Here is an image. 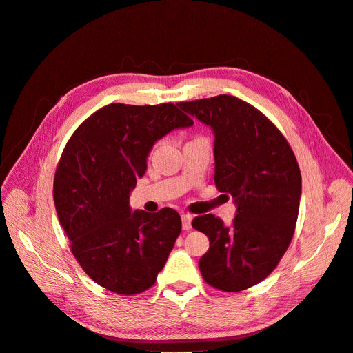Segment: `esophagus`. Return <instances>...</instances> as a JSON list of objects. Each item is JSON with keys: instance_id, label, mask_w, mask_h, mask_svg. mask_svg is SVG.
Here are the masks:
<instances>
[{"instance_id": "34e87169", "label": "esophagus", "mask_w": 353, "mask_h": 353, "mask_svg": "<svg viewBox=\"0 0 353 353\" xmlns=\"http://www.w3.org/2000/svg\"><path fill=\"white\" fill-rule=\"evenodd\" d=\"M181 221H183V228L184 230H190L191 228V221H193V216L188 215V213H184V215L181 216Z\"/></svg>"}]
</instances>
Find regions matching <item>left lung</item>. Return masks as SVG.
Returning <instances> with one entry per match:
<instances>
[{"label":"left lung","mask_w":353,"mask_h":353,"mask_svg":"<svg viewBox=\"0 0 353 353\" xmlns=\"http://www.w3.org/2000/svg\"><path fill=\"white\" fill-rule=\"evenodd\" d=\"M178 105L212 128L215 184L237 208L230 227L212 213L194 218L210 243L200 272L218 290H245L275 270L293 239L301 169L283 134L249 103L222 94Z\"/></svg>","instance_id":"1"}]
</instances>
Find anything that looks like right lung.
Segmentation results:
<instances>
[{"mask_svg": "<svg viewBox=\"0 0 353 353\" xmlns=\"http://www.w3.org/2000/svg\"><path fill=\"white\" fill-rule=\"evenodd\" d=\"M193 123L172 103H113L82 122L63 150L52 188L59 221L82 270L113 293L150 288L174 249L178 212H132L130 194L156 141Z\"/></svg>", "mask_w": 353, "mask_h": 353, "instance_id": "add662e5", "label": "right lung"}]
</instances>
